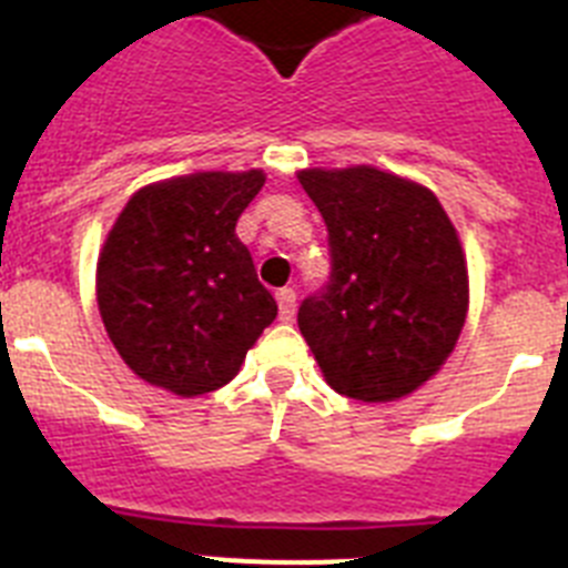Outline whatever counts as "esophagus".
<instances>
[{
    "instance_id": "obj_1",
    "label": "esophagus",
    "mask_w": 568,
    "mask_h": 568,
    "mask_svg": "<svg viewBox=\"0 0 568 568\" xmlns=\"http://www.w3.org/2000/svg\"><path fill=\"white\" fill-rule=\"evenodd\" d=\"M275 298H278V318L281 321H293V315H295V290L293 287L278 290V295H275Z\"/></svg>"
}]
</instances>
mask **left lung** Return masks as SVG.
I'll return each instance as SVG.
<instances>
[{
	"instance_id": "1",
	"label": "left lung",
	"mask_w": 568,
	"mask_h": 568,
	"mask_svg": "<svg viewBox=\"0 0 568 568\" xmlns=\"http://www.w3.org/2000/svg\"><path fill=\"white\" fill-rule=\"evenodd\" d=\"M327 224L329 281L298 327L335 393L393 400L433 378L455 349L469 275L449 215L426 187L375 168L301 170Z\"/></svg>"
}]
</instances>
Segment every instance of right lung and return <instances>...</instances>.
Masks as SVG:
<instances>
[{"label": "right lung", "instance_id": "1", "mask_svg": "<svg viewBox=\"0 0 568 568\" xmlns=\"http://www.w3.org/2000/svg\"><path fill=\"white\" fill-rule=\"evenodd\" d=\"M264 173H193L139 190L97 270L104 329L148 384L193 398L235 378L278 313L235 222Z\"/></svg>", "mask_w": 568, "mask_h": 568}]
</instances>
